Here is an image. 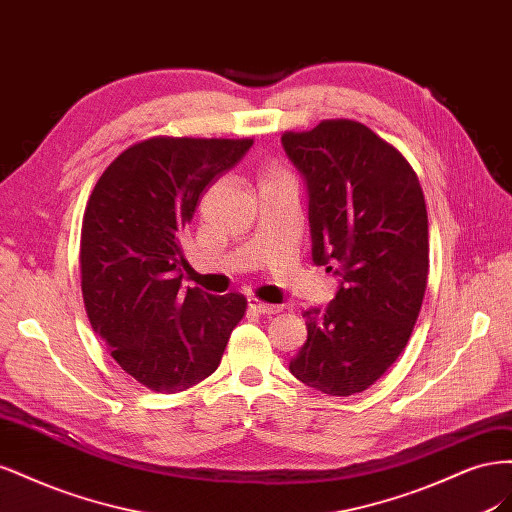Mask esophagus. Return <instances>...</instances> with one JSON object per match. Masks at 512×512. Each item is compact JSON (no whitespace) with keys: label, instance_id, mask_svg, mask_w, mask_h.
Instances as JSON below:
<instances>
[{"label":"esophagus","instance_id":"esophagus-1","mask_svg":"<svg viewBox=\"0 0 512 512\" xmlns=\"http://www.w3.org/2000/svg\"><path fill=\"white\" fill-rule=\"evenodd\" d=\"M247 305H250V307L254 309V312H258V314H265V316H273V314H280V312H282V305L262 303V301L254 299V297L247 299Z\"/></svg>","mask_w":512,"mask_h":512}]
</instances>
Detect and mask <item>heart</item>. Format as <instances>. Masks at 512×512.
Returning a JSON list of instances; mask_svg holds the SVG:
<instances>
[{"label": "heart", "mask_w": 512, "mask_h": 512, "mask_svg": "<svg viewBox=\"0 0 512 512\" xmlns=\"http://www.w3.org/2000/svg\"><path fill=\"white\" fill-rule=\"evenodd\" d=\"M273 177H284L282 173H277V170H271V173L267 175V179H273Z\"/></svg>", "instance_id": "obj_1"}]
</instances>
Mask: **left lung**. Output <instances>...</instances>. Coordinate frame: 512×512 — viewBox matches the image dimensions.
Instances as JSON below:
<instances>
[{
    "label": "left lung",
    "instance_id": "left-lung-1",
    "mask_svg": "<svg viewBox=\"0 0 512 512\" xmlns=\"http://www.w3.org/2000/svg\"><path fill=\"white\" fill-rule=\"evenodd\" d=\"M307 183L316 265L339 277L335 299L303 312L307 342L292 376L333 397L369 389L406 348L429 273L427 207L401 153L352 119L286 132Z\"/></svg>",
    "mask_w": 512,
    "mask_h": 512
}]
</instances>
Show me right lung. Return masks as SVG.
Segmentation results:
<instances>
[{
    "mask_svg": "<svg viewBox=\"0 0 512 512\" xmlns=\"http://www.w3.org/2000/svg\"><path fill=\"white\" fill-rule=\"evenodd\" d=\"M252 138L156 136L117 156L83 218L81 288L91 327L119 367L156 393H177L218 369L245 297L181 290V237L207 185Z\"/></svg>",
    "mask_w": 512,
    "mask_h": 512,
    "instance_id": "right-lung-1",
    "label": "right lung"
}]
</instances>
